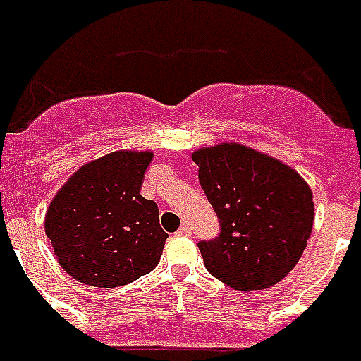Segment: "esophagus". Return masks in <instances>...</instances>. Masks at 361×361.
Returning a JSON list of instances; mask_svg holds the SVG:
<instances>
[{
    "instance_id": "esophagus-1",
    "label": "esophagus",
    "mask_w": 361,
    "mask_h": 361,
    "mask_svg": "<svg viewBox=\"0 0 361 361\" xmlns=\"http://www.w3.org/2000/svg\"><path fill=\"white\" fill-rule=\"evenodd\" d=\"M178 235H192V227L188 226V224H183V226H180V229H178Z\"/></svg>"
}]
</instances>
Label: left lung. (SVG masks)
<instances>
[{
	"label": "left lung",
	"instance_id": "8db88e82",
	"mask_svg": "<svg viewBox=\"0 0 361 361\" xmlns=\"http://www.w3.org/2000/svg\"><path fill=\"white\" fill-rule=\"evenodd\" d=\"M220 235L197 244L204 267L235 290L272 287L296 267L313 227V194L293 167L240 143L192 154Z\"/></svg>",
	"mask_w": 361,
	"mask_h": 361
}]
</instances>
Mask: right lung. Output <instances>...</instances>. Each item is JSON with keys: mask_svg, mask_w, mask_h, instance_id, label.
Listing matches in <instances>:
<instances>
[{"mask_svg": "<svg viewBox=\"0 0 361 361\" xmlns=\"http://www.w3.org/2000/svg\"><path fill=\"white\" fill-rule=\"evenodd\" d=\"M152 152L117 151L85 164L46 210L44 231L66 274L91 287H121L162 257L158 204L140 194Z\"/></svg>", "mask_w": 361, "mask_h": 361, "instance_id": "1", "label": "right lung"}]
</instances>
